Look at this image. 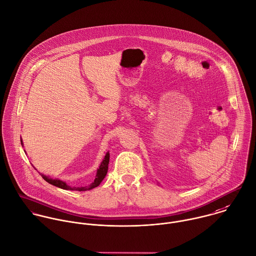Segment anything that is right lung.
I'll use <instances>...</instances> for the list:
<instances>
[{"label":"right lung","mask_w":256,"mask_h":256,"mask_svg":"<svg viewBox=\"0 0 256 256\" xmlns=\"http://www.w3.org/2000/svg\"><path fill=\"white\" fill-rule=\"evenodd\" d=\"M22 142V141H20ZM108 164H109V153H106L101 165L99 166V169L97 170L96 172V176H95V180L92 184H90L89 186H70V184H68L64 180H56V178H50L44 174H42V178L44 180H46L48 182H50V184L52 186H58L60 188H64V190H91L93 188H96L97 186L100 184V182L103 180V178H105L106 174H107V170H108Z\"/></svg>","instance_id":"add662e5"}]
</instances>
